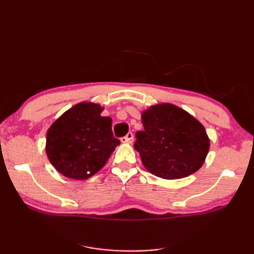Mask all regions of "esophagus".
<instances>
[{"mask_svg": "<svg viewBox=\"0 0 254 254\" xmlns=\"http://www.w3.org/2000/svg\"><path fill=\"white\" fill-rule=\"evenodd\" d=\"M121 142L124 144H131L133 142V134L131 132L127 133L126 136L121 137Z\"/></svg>", "mask_w": 254, "mask_h": 254, "instance_id": "obj_1", "label": "esophagus"}]
</instances>
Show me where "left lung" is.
<instances>
[{"instance_id": "left-lung-1", "label": "left lung", "mask_w": 254, "mask_h": 254, "mask_svg": "<svg viewBox=\"0 0 254 254\" xmlns=\"http://www.w3.org/2000/svg\"><path fill=\"white\" fill-rule=\"evenodd\" d=\"M142 123L144 131L136 133L134 148L150 174L175 180L203 166L209 138L203 124L190 113L165 102L144 110Z\"/></svg>"}]
</instances>
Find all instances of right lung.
<instances>
[{
  "label": "right lung",
  "mask_w": 254,
  "mask_h": 254,
  "mask_svg": "<svg viewBox=\"0 0 254 254\" xmlns=\"http://www.w3.org/2000/svg\"><path fill=\"white\" fill-rule=\"evenodd\" d=\"M95 102L83 101L69 108L47 132L48 159L64 177L86 180L98 172L120 144L113 137L110 117Z\"/></svg>",
  "instance_id": "1"
}]
</instances>
